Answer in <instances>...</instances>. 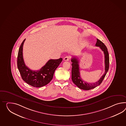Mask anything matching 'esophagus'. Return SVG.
<instances>
[{
	"mask_svg": "<svg viewBox=\"0 0 126 126\" xmlns=\"http://www.w3.org/2000/svg\"><path fill=\"white\" fill-rule=\"evenodd\" d=\"M70 59V57L67 56H65L64 57V61H68Z\"/></svg>",
	"mask_w": 126,
	"mask_h": 126,
	"instance_id": "1",
	"label": "esophagus"
}]
</instances>
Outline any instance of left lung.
I'll list each match as a JSON object with an SVG mask.
<instances>
[{
    "label": "left lung",
    "instance_id": "left-lung-1",
    "mask_svg": "<svg viewBox=\"0 0 126 126\" xmlns=\"http://www.w3.org/2000/svg\"><path fill=\"white\" fill-rule=\"evenodd\" d=\"M95 46H98L103 51L105 55V68L104 74L95 83H87L85 82L82 80L80 76V69L78 59L75 57H73L71 59L72 62V70H71V79L73 83L79 88L84 90H90L93 89L96 86L100 85L102 82L108 72L109 67V56L108 51V49L104 44L101 42V40L97 39Z\"/></svg>",
    "mask_w": 126,
    "mask_h": 126
}]
</instances>
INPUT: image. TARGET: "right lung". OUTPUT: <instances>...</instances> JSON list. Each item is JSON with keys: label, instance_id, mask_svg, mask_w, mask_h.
I'll return each mask as SVG.
<instances>
[{"label": "right lung", "instance_id": "add662e5", "mask_svg": "<svg viewBox=\"0 0 126 126\" xmlns=\"http://www.w3.org/2000/svg\"><path fill=\"white\" fill-rule=\"evenodd\" d=\"M25 40L18 49L17 66L22 79L31 86L40 87L46 86L52 80L56 69L62 61V58L50 59L40 70L32 71L26 66L23 56V47Z\"/></svg>", "mask_w": 126, "mask_h": 126}]
</instances>
